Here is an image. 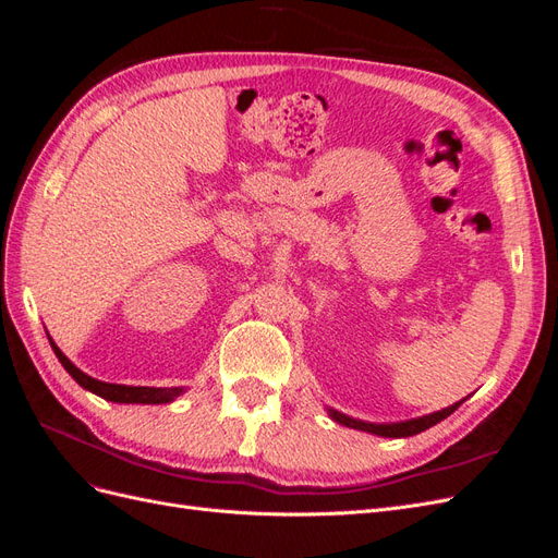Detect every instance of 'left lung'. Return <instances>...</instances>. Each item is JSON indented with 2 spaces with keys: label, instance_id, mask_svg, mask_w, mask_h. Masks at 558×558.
Segmentation results:
<instances>
[{
  "label": "left lung",
  "instance_id": "left-lung-1",
  "mask_svg": "<svg viewBox=\"0 0 558 558\" xmlns=\"http://www.w3.org/2000/svg\"><path fill=\"white\" fill-rule=\"evenodd\" d=\"M463 400L449 404V408H445L440 412H433V414H426V416H416V418H408V421H398V424H369V421L347 416V414L337 412L332 408H328V416L332 421H337V424H340V426H347V428H353V430H363V433H373V435H379V437H412L416 433H424L426 428H430L435 424H440L442 418L453 414V410L461 408Z\"/></svg>",
  "mask_w": 558,
  "mask_h": 558
}]
</instances>
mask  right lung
Wrapping results in <instances>:
<instances>
[{
	"label": "right lung",
	"instance_id": "add662e5",
	"mask_svg": "<svg viewBox=\"0 0 558 558\" xmlns=\"http://www.w3.org/2000/svg\"><path fill=\"white\" fill-rule=\"evenodd\" d=\"M50 340V337H48ZM50 347H53L58 361L62 363V367L70 373L78 386L86 388V391L105 398L109 402H125V404H162V402H172L177 400L181 393H185V388L174 386V388H156V386H125V384H109V381H99L90 375L78 369L70 359L64 356L60 351V347L50 340Z\"/></svg>",
	"mask_w": 558,
	"mask_h": 558
}]
</instances>
